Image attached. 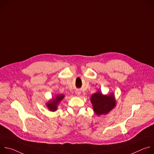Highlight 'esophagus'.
I'll list each match as a JSON object with an SVG mask.
<instances>
[{"label":"esophagus","instance_id":"34e87169","mask_svg":"<svg viewBox=\"0 0 154 154\" xmlns=\"http://www.w3.org/2000/svg\"><path fill=\"white\" fill-rule=\"evenodd\" d=\"M75 94H76L77 95H80V91H79V90H77V91H75Z\"/></svg>","mask_w":154,"mask_h":154}]
</instances>
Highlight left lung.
Wrapping results in <instances>:
<instances>
[{
  "instance_id": "left-lung-1",
  "label": "left lung",
  "mask_w": 154,
  "mask_h": 154,
  "mask_svg": "<svg viewBox=\"0 0 154 154\" xmlns=\"http://www.w3.org/2000/svg\"><path fill=\"white\" fill-rule=\"evenodd\" d=\"M91 101L93 106L94 111L97 115H105L115 106L116 102L114 95H103L98 91L92 95Z\"/></svg>"
}]
</instances>
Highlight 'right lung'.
<instances>
[{"label":"right lung","mask_w":154,"mask_h":154,"mask_svg":"<svg viewBox=\"0 0 154 154\" xmlns=\"http://www.w3.org/2000/svg\"><path fill=\"white\" fill-rule=\"evenodd\" d=\"M63 98H64V96L63 95H61V94L60 95H58L55 97V99H53L52 100L50 101L49 103H47L48 108L52 112L55 111L56 109H57V108L58 104L63 99Z\"/></svg>","instance_id":"1"}]
</instances>
